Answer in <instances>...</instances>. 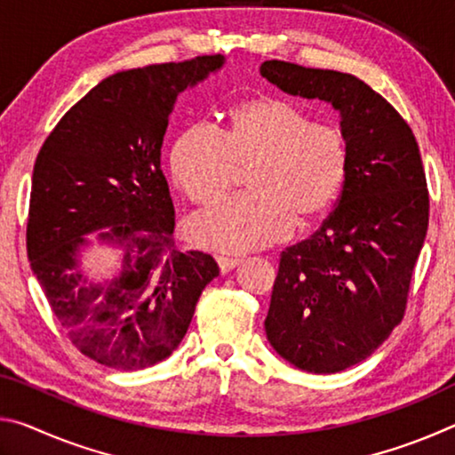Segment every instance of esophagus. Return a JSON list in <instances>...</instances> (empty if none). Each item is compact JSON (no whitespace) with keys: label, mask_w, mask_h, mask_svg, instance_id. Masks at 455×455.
<instances>
[{"label":"esophagus","mask_w":455,"mask_h":455,"mask_svg":"<svg viewBox=\"0 0 455 455\" xmlns=\"http://www.w3.org/2000/svg\"><path fill=\"white\" fill-rule=\"evenodd\" d=\"M243 263V259H230V257H219L220 273H228Z\"/></svg>","instance_id":"1"}]
</instances>
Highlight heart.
Segmentation results:
<instances>
[{
    "mask_svg": "<svg viewBox=\"0 0 455 455\" xmlns=\"http://www.w3.org/2000/svg\"><path fill=\"white\" fill-rule=\"evenodd\" d=\"M251 195L188 222L200 249L246 252L284 241L295 220L321 222L351 176V146L341 128L279 98H252L230 110L227 132L192 124L171 150V174L184 196L204 209L228 195L238 171L251 168Z\"/></svg>",
    "mask_w": 455,
    "mask_h": 455,
    "instance_id": "b5f03b06",
    "label": "heart"
}]
</instances>
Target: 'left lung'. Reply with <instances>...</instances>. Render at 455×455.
Returning <instances> with one entry per match:
<instances>
[{"mask_svg": "<svg viewBox=\"0 0 455 455\" xmlns=\"http://www.w3.org/2000/svg\"><path fill=\"white\" fill-rule=\"evenodd\" d=\"M260 76L341 116L351 176L311 238L283 251L265 331L291 365L337 373L367 359L403 319L426 241L429 195L419 146L387 100L351 74L268 60Z\"/></svg>", "mask_w": 455, "mask_h": 455, "instance_id": "8db88e82", "label": "left lung"}]
</instances>
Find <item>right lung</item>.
<instances>
[{"label": "right lung", "instance_id": "obj_1", "mask_svg": "<svg viewBox=\"0 0 455 455\" xmlns=\"http://www.w3.org/2000/svg\"><path fill=\"white\" fill-rule=\"evenodd\" d=\"M225 66L198 56L110 76L45 138L32 176L28 259L61 329L84 355L134 371L179 347L219 265L174 246V206L160 171L180 92ZM121 251V271L83 273L88 234Z\"/></svg>", "mask_w": 455, "mask_h": 455}]
</instances>
